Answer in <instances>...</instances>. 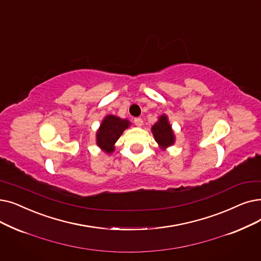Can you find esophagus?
Masks as SVG:
<instances>
[{
    "instance_id": "esophagus-1",
    "label": "esophagus",
    "mask_w": 261,
    "mask_h": 261,
    "mask_svg": "<svg viewBox=\"0 0 261 261\" xmlns=\"http://www.w3.org/2000/svg\"><path fill=\"white\" fill-rule=\"evenodd\" d=\"M134 123L137 124L138 127H142V126H143V119H142L141 117H137V118H134Z\"/></svg>"
}]
</instances>
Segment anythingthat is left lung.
Returning <instances> with one entry per match:
<instances>
[{
    "instance_id": "8db88e82",
    "label": "left lung",
    "mask_w": 261,
    "mask_h": 261,
    "mask_svg": "<svg viewBox=\"0 0 261 261\" xmlns=\"http://www.w3.org/2000/svg\"><path fill=\"white\" fill-rule=\"evenodd\" d=\"M151 131L154 140L162 149L167 148L175 143V135L166 115L159 117V120L152 126Z\"/></svg>"
}]
</instances>
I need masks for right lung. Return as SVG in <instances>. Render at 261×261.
Segmentation results:
<instances>
[{
	"mask_svg": "<svg viewBox=\"0 0 261 261\" xmlns=\"http://www.w3.org/2000/svg\"><path fill=\"white\" fill-rule=\"evenodd\" d=\"M130 126V121L114 115H108L97 131V145L107 153L114 151V144L120 138L123 130Z\"/></svg>",
	"mask_w": 261,
	"mask_h": 261,
	"instance_id": "obj_1",
	"label": "right lung"
}]
</instances>
